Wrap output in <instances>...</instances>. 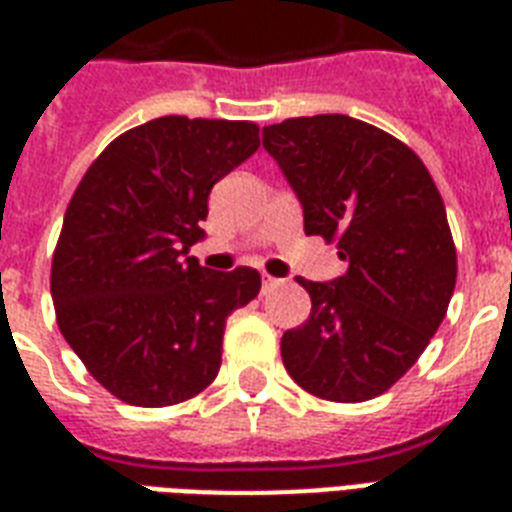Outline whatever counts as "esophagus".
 <instances>
[{
	"instance_id": "esophagus-1",
	"label": "esophagus",
	"mask_w": 512,
	"mask_h": 512,
	"mask_svg": "<svg viewBox=\"0 0 512 512\" xmlns=\"http://www.w3.org/2000/svg\"><path fill=\"white\" fill-rule=\"evenodd\" d=\"M263 292H271V289H276L281 284V279H273V276H268V273H263Z\"/></svg>"
}]
</instances>
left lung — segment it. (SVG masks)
<instances>
[{"instance_id":"8db88e82","label":"left lung","mask_w":512,"mask_h":512,"mask_svg":"<svg viewBox=\"0 0 512 512\" xmlns=\"http://www.w3.org/2000/svg\"><path fill=\"white\" fill-rule=\"evenodd\" d=\"M263 148L303 207L305 233L337 239L348 271L297 279L311 316L281 337L289 377L356 404L401 380L436 335L457 281L444 199L420 156L345 114L263 127Z\"/></svg>"}]
</instances>
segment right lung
I'll return each mask as SVG.
<instances>
[{
	"label": "right lung",
	"instance_id": "obj_1",
	"mask_svg": "<svg viewBox=\"0 0 512 512\" xmlns=\"http://www.w3.org/2000/svg\"><path fill=\"white\" fill-rule=\"evenodd\" d=\"M257 124L162 116L95 159L52 257L58 327L95 380L132 406H170L220 372L225 319L260 292L255 268L188 257L212 185L260 146Z\"/></svg>",
	"mask_w": 512,
	"mask_h": 512
}]
</instances>
